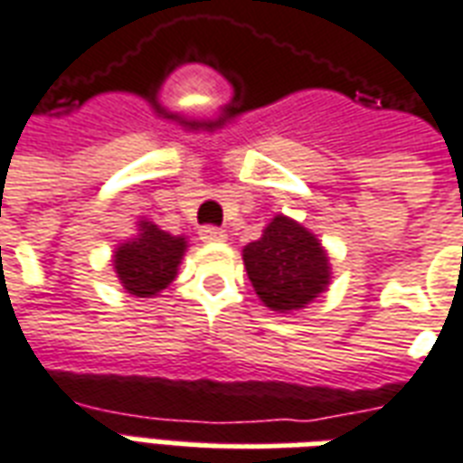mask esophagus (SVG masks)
<instances>
[{
  "label": "esophagus",
  "instance_id": "obj_1",
  "mask_svg": "<svg viewBox=\"0 0 463 463\" xmlns=\"http://www.w3.org/2000/svg\"><path fill=\"white\" fill-rule=\"evenodd\" d=\"M201 241L203 242H225L228 241V232L222 228H215V225H205L201 231Z\"/></svg>",
  "mask_w": 463,
  "mask_h": 463
}]
</instances>
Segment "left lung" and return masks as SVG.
I'll return each mask as SVG.
<instances>
[{"label":"left lung","instance_id":"1","mask_svg":"<svg viewBox=\"0 0 463 463\" xmlns=\"http://www.w3.org/2000/svg\"><path fill=\"white\" fill-rule=\"evenodd\" d=\"M242 262L262 305L275 312L302 310L330 285L322 242L288 215H275L260 241L242 248Z\"/></svg>","mask_w":463,"mask_h":463}]
</instances>
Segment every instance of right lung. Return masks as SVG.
Returning a JSON list of instances; mask_svg holds the SVG:
<instances>
[{
    "mask_svg": "<svg viewBox=\"0 0 463 463\" xmlns=\"http://www.w3.org/2000/svg\"><path fill=\"white\" fill-rule=\"evenodd\" d=\"M185 248L188 241L183 235L161 231L151 221H138V235L121 242L114 252L116 278L128 295L153 298L175 280Z\"/></svg>",
    "mask_w": 463,
    "mask_h": 463,
    "instance_id": "add662e5",
    "label": "right lung"
}]
</instances>
